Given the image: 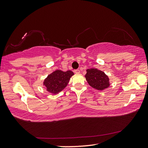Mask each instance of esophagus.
Returning <instances> with one entry per match:
<instances>
[{
    "instance_id": "1",
    "label": "esophagus",
    "mask_w": 148,
    "mask_h": 148,
    "mask_svg": "<svg viewBox=\"0 0 148 148\" xmlns=\"http://www.w3.org/2000/svg\"><path fill=\"white\" fill-rule=\"evenodd\" d=\"M74 72L76 74H79L80 73V71L79 70V69H76V70L74 71Z\"/></svg>"
}]
</instances>
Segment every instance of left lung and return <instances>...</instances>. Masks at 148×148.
Masks as SVG:
<instances>
[{"label":"left lung","instance_id":"8db88e82","mask_svg":"<svg viewBox=\"0 0 148 148\" xmlns=\"http://www.w3.org/2000/svg\"><path fill=\"white\" fill-rule=\"evenodd\" d=\"M86 79L90 85L99 90H103L109 86V79L104 72L97 69L86 71Z\"/></svg>","mask_w":148,"mask_h":148}]
</instances>
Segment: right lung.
Segmentation results:
<instances>
[{"mask_svg": "<svg viewBox=\"0 0 148 148\" xmlns=\"http://www.w3.org/2000/svg\"><path fill=\"white\" fill-rule=\"evenodd\" d=\"M72 75H74V73L71 71L66 72L60 70L55 71L48 75L44 81V85L46 87L49 92L58 93L67 85Z\"/></svg>", "mask_w": 148, "mask_h": 148, "instance_id": "add662e5", "label": "right lung"}]
</instances>
